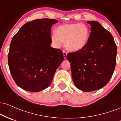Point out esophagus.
Instances as JSON below:
<instances>
[{
	"instance_id": "obj_1",
	"label": "esophagus",
	"mask_w": 121,
	"mask_h": 121,
	"mask_svg": "<svg viewBox=\"0 0 121 121\" xmlns=\"http://www.w3.org/2000/svg\"><path fill=\"white\" fill-rule=\"evenodd\" d=\"M63 56H64V59H66V57H67V53H66V51H63Z\"/></svg>"
}]
</instances>
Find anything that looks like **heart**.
<instances>
[{
  "instance_id": "heart-1",
  "label": "heart",
  "mask_w": 121,
  "mask_h": 121,
  "mask_svg": "<svg viewBox=\"0 0 121 121\" xmlns=\"http://www.w3.org/2000/svg\"><path fill=\"white\" fill-rule=\"evenodd\" d=\"M90 36L88 27L84 24L71 23L62 24L56 29V32L51 35L54 46L60 48L65 41L68 49L72 52L80 51L87 45Z\"/></svg>"
}]
</instances>
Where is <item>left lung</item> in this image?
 I'll return each mask as SVG.
<instances>
[{"instance_id": "obj_1", "label": "left lung", "mask_w": 121, "mask_h": 121, "mask_svg": "<svg viewBox=\"0 0 121 121\" xmlns=\"http://www.w3.org/2000/svg\"><path fill=\"white\" fill-rule=\"evenodd\" d=\"M91 32L87 45L80 51L69 53L72 76L77 88L86 92L105 86L116 64L117 46L112 34L98 22L87 21Z\"/></svg>"}]
</instances>
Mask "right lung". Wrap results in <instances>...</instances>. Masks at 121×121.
<instances>
[{"label": "right lung", "instance_id": "add662e5", "mask_svg": "<svg viewBox=\"0 0 121 121\" xmlns=\"http://www.w3.org/2000/svg\"><path fill=\"white\" fill-rule=\"evenodd\" d=\"M55 19H36L22 26L12 38L8 61L12 77L23 89L38 92L48 87L63 61L61 50L51 47Z\"/></svg>", "mask_w": 121, "mask_h": 121}]
</instances>
